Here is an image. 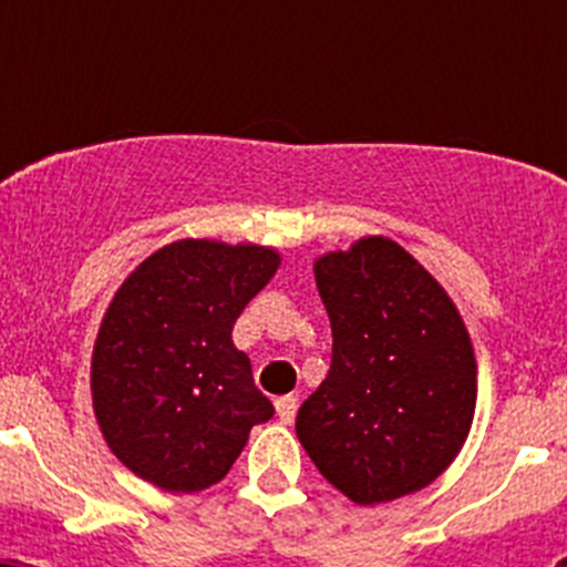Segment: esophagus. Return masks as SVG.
I'll list each match as a JSON object with an SVG mask.
<instances>
[{"label":"esophagus","mask_w":567,"mask_h":567,"mask_svg":"<svg viewBox=\"0 0 567 567\" xmlns=\"http://www.w3.org/2000/svg\"><path fill=\"white\" fill-rule=\"evenodd\" d=\"M274 409H277L279 422L290 425V422H293V416H296V409H299V403H296L293 394H285V398H279L277 403H274Z\"/></svg>","instance_id":"obj_1"}]
</instances>
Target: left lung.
Segmentation results:
<instances>
[{
    "label": "left lung",
    "instance_id": "obj_1",
    "mask_svg": "<svg viewBox=\"0 0 567 567\" xmlns=\"http://www.w3.org/2000/svg\"><path fill=\"white\" fill-rule=\"evenodd\" d=\"M331 368L296 433L318 472L357 505L431 485L458 458L477 405V359L458 307L384 236L316 260Z\"/></svg>",
    "mask_w": 567,
    "mask_h": 567
}]
</instances>
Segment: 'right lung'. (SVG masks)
<instances>
[{"label": "right lung", "mask_w": 567, "mask_h": 567, "mask_svg": "<svg viewBox=\"0 0 567 567\" xmlns=\"http://www.w3.org/2000/svg\"><path fill=\"white\" fill-rule=\"evenodd\" d=\"M277 249L181 238L153 251L109 301L90 362L104 442L169 494L219 483L274 405L233 342L244 307L277 274Z\"/></svg>", "instance_id": "right-lung-1"}]
</instances>
